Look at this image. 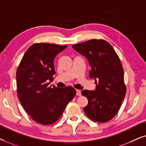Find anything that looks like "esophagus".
Listing matches in <instances>:
<instances>
[{"mask_svg":"<svg viewBox=\"0 0 146 146\" xmlns=\"http://www.w3.org/2000/svg\"><path fill=\"white\" fill-rule=\"evenodd\" d=\"M76 92H77V96H80L81 95V91L80 90H79V89H77Z\"/></svg>","mask_w":146,"mask_h":146,"instance_id":"obj_1","label":"esophagus"}]
</instances>
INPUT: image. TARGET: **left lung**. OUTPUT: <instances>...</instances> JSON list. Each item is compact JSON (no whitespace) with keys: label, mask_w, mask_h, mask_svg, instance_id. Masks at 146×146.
Instances as JSON below:
<instances>
[{"label":"left lung","mask_w":146,"mask_h":146,"mask_svg":"<svg viewBox=\"0 0 146 146\" xmlns=\"http://www.w3.org/2000/svg\"><path fill=\"white\" fill-rule=\"evenodd\" d=\"M72 47L88 60L89 77L96 84L95 91H81L88 100V105L83 109L85 113L93 121H110L117 114L126 93L123 69L119 57L104 40H89Z\"/></svg>","instance_id":"1"}]
</instances>
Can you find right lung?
<instances>
[{
  "instance_id": "add662e5",
  "label": "right lung",
  "mask_w": 146,
  "mask_h": 146,
  "mask_svg": "<svg viewBox=\"0 0 146 146\" xmlns=\"http://www.w3.org/2000/svg\"><path fill=\"white\" fill-rule=\"evenodd\" d=\"M67 46L35 43L25 52L17 71V94L21 105L34 121L50 125L59 119L76 95L73 87L49 86L55 74L54 59Z\"/></svg>"
}]
</instances>
